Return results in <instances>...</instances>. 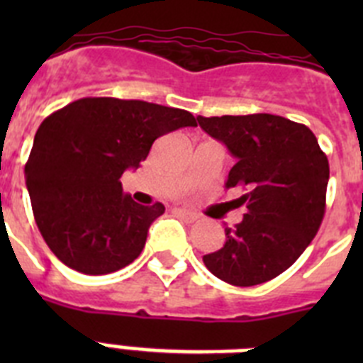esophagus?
<instances>
[{
	"mask_svg": "<svg viewBox=\"0 0 363 363\" xmlns=\"http://www.w3.org/2000/svg\"><path fill=\"white\" fill-rule=\"evenodd\" d=\"M174 213L178 214V216L184 218V220H187V221L198 220V214H196V213H192V211H187V209H174Z\"/></svg>",
	"mask_w": 363,
	"mask_h": 363,
	"instance_id": "esophagus-1",
	"label": "esophagus"
}]
</instances>
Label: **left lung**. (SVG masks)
Masks as SVG:
<instances>
[{
    "mask_svg": "<svg viewBox=\"0 0 363 363\" xmlns=\"http://www.w3.org/2000/svg\"><path fill=\"white\" fill-rule=\"evenodd\" d=\"M205 133L236 158L225 187H242L245 214L225 227L221 249L203 256L214 277L238 287L277 278L322 225L329 162L313 130L274 114L198 116Z\"/></svg>",
    "mask_w": 363,
    "mask_h": 363,
    "instance_id": "left-lung-1",
    "label": "left lung"
}]
</instances>
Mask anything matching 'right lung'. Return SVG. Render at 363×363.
<instances>
[{"label":"right lung","instance_id":"obj_1","mask_svg":"<svg viewBox=\"0 0 363 363\" xmlns=\"http://www.w3.org/2000/svg\"><path fill=\"white\" fill-rule=\"evenodd\" d=\"M182 127H196V118L142 99L82 98L45 118L25 179L38 229L67 267L108 274L140 256L165 207L136 203L120 178Z\"/></svg>","mask_w":363,"mask_h":363}]
</instances>
